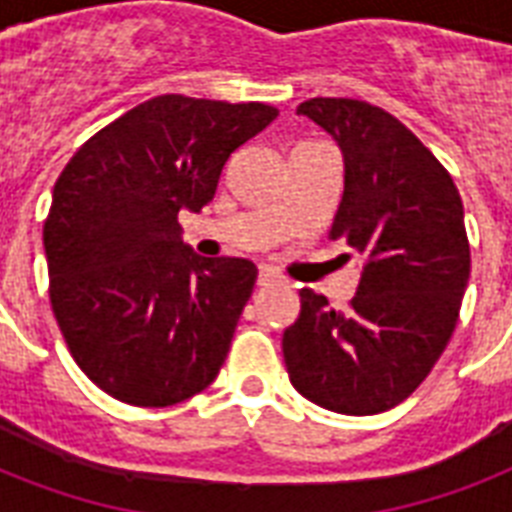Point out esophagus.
<instances>
[{
  "mask_svg": "<svg viewBox=\"0 0 512 512\" xmlns=\"http://www.w3.org/2000/svg\"><path fill=\"white\" fill-rule=\"evenodd\" d=\"M276 281H281V276L276 271H271V268H260L257 271V287H271Z\"/></svg>",
  "mask_w": 512,
  "mask_h": 512,
  "instance_id": "34e87169",
  "label": "esophagus"
}]
</instances>
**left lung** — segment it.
<instances>
[{"label": "left lung", "mask_w": 512, "mask_h": 512, "mask_svg": "<svg viewBox=\"0 0 512 512\" xmlns=\"http://www.w3.org/2000/svg\"><path fill=\"white\" fill-rule=\"evenodd\" d=\"M297 114L340 146L345 188L329 239L364 268L345 311L300 289V316L281 340L289 382L329 412H385L412 396L457 327L470 276L460 191L382 108L311 98Z\"/></svg>", "instance_id": "left-lung-1"}]
</instances>
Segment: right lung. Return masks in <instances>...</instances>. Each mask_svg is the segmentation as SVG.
I'll return each instance as SVG.
<instances>
[{"instance_id": "1", "label": "right lung", "mask_w": 512, "mask_h": 512, "mask_svg": "<svg viewBox=\"0 0 512 512\" xmlns=\"http://www.w3.org/2000/svg\"><path fill=\"white\" fill-rule=\"evenodd\" d=\"M276 116L265 103L159 95L95 132L60 172L44 220L52 313L108 396L172 406L217 377L257 268L196 255L177 212H201L228 156Z\"/></svg>"}]
</instances>
